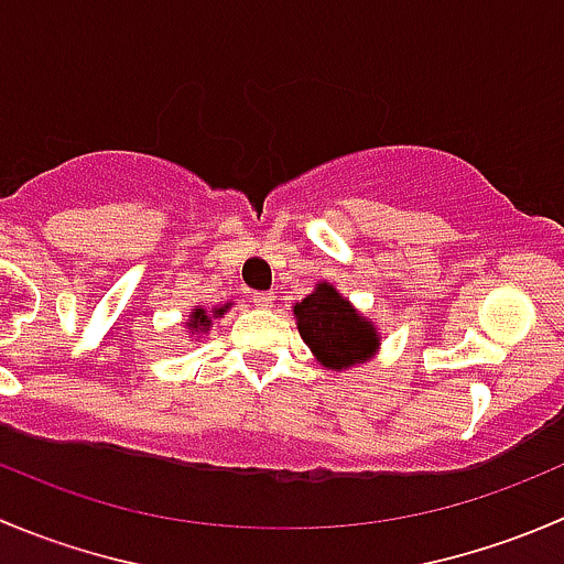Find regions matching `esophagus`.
<instances>
[{"mask_svg": "<svg viewBox=\"0 0 564 564\" xmlns=\"http://www.w3.org/2000/svg\"><path fill=\"white\" fill-rule=\"evenodd\" d=\"M272 300H275V294H272V292H253V294H250V303L259 305V308H270Z\"/></svg>", "mask_w": 564, "mask_h": 564, "instance_id": "34e87169", "label": "esophagus"}]
</instances>
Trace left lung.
<instances>
[{"instance_id":"1","label":"left lung","mask_w":564,"mask_h":564,"mask_svg":"<svg viewBox=\"0 0 564 564\" xmlns=\"http://www.w3.org/2000/svg\"><path fill=\"white\" fill-rule=\"evenodd\" d=\"M294 316L303 341L327 369L364 364L380 344L375 327L327 283H319L314 294L294 305Z\"/></svg>"}]
</instances>
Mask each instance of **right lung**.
<instances>
[{"instance_id": "obj_1", "label": "right lung", "mask_w": 564, "mask_h": 564, "mask_svg": "<svg viewBox=\"0 0 564 564\" xmlns=\"http://www.w3.org/2000/svg\"><path fill=\"white\" fill-rule=\"evenodd\" d=\"M226 308H228V305H226ZM226 308H215V311H212V314H223V311H226ZM209 322H212V316L206 314L204 308H195L193 311V319H189L187 325L193 327L195 333H198V330H206V327H209Z\"/></svg>"}]
</instances>
